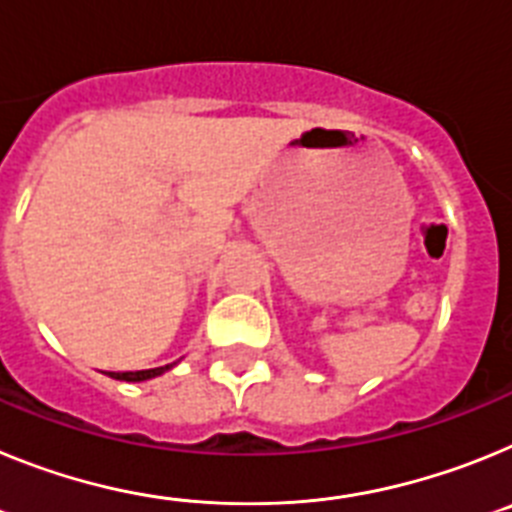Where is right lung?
<instances>
[{
    "mask_svg": "<svg viewBox=\"0 0 512 512\" xmlns=\"http://www.w3.org/2000/svg\"><path fill=\"white\" fill-rule=\"evenodd\" d=\"M171 366H176V361H174V364L156 366V369H140V372H107V377L120 379V382H146V379L161 377L164 372H169Z\"/></svg>",
    "mask_w": 512,
    "mask_h": 512,
    "instance_id": "1",
    "label": "right lung"
}]
</instances>
